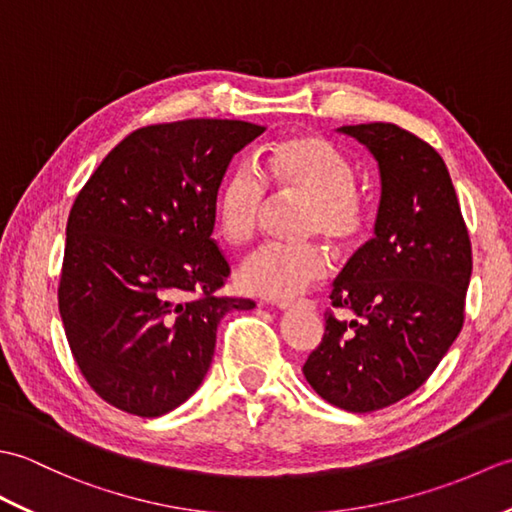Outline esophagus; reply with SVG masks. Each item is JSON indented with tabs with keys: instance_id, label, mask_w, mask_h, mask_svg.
Instances as JSON below:
<instances>
[{
	"instance_id": "1",
	"label": "esophagus",
	"mask_w": 512,
	"mask_h": 512,
	"mask_svg": "<svg viewBox=\"0 0 512 512\" xmlns=\"http://www.w3.org/2000/svg\"><path fill=\"white\" fill-rule=\"evenodd\" d=\"M303 306H306V308H314L312 303H303ZM277 308H279V310H292V308H295V303H277Z\"/></svg>"
}]
</instances>
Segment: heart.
<instances>
[{"label":"heart","mask_w":512,"mask_h":512,"mask_svg":"<svg viewBox=\"0 0 512 512\" xmlns=\"http://www.w3.org/2000/svg\"><path fill=\"white\" fill-rule=\"evenodd\" d=\"M356 169L343 151L317 134L281 140L259 173L242 160L224 178L215 198V226L228 244H246L266 211V187L306 202L301 237H325L350 250L369 226V206L354 189ZM330 275V257L319 244L259 246L237 266V286L250 297L288 303Z\"/></svg>","instance_id":"1"}]
</instances>
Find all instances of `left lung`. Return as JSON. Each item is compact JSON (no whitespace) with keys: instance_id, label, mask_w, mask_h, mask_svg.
Wrapping results in <instances>:
<instances>
[{"instance_id":"obj_1","label":"left lung","mask_w":512,"mask_h":512,"mask_svg":"<svg viewBox=\"0 0 512 512\" xmlns=\"http://www.w3.org/2000/svg\"><path fill=\"white\" fill-rule=\"evenodd\" d=\"M378 162L374 237L332 284L325 334L303 376L330 405L367 413L413 394L458 339L471 239L449 169L431 145L391 123L343 125Z\"/></svg>"}]
</instances>
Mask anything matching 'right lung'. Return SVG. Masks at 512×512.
I'll use <instances>...</instances> for the list:
<instances>
[{"instance_id": "obj_1", "label": "right lung", "mask_w": 512, "mask_h": 512, "mask_svg": "<svg viewBox=\"0 0 512 512\" xmlns=\"http://www.w3.org/2000/svg\"><path fill=\"white\" fill-rule=\"evenodd\" d=\"M264 127L222 118L140 127L76 195L65 228L59 312L90 387L143 418L180 407L209 372L231 266L211 239L215 198Z\"/></svg>"}]
</instances>
